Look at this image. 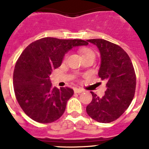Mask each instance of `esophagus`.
Returning a JSON list of instances; mask_svg holds the SVG:
<instances>
[{"label": "esophagus", "instance_id": "esophagus-1", "mask_svg": "<svg viewBox=\"0 0 149 149\" xmlns=\"http://www.w3.org/2000/svg\"><path fill=\"white\" fill-rule=\"evenodd\" d=\"M74 93H81L83 92V90L81 89H78V88H74Z\"/></svg>", "mask_w": 149, "mask_h": 149}]
</instances>
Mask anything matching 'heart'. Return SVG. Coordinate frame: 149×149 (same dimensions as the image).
<instances>
[{
	"instance_id": "heart-1",
	"label": "heart",
	"mask_w": 149,
	"mask_h": 149,
	"mask_svg": "<svg viewBox=\"0 0 149 149\" xmlns=\"http://www.w3.org/2000/svg\"><path fill=\"white\" fill-rule=\"evenodd\" d=\"M82 52V56H95V54L94 51L93 50L89 49V48H85V49H83L81 51ZM67 58V56H65V59Z\"/></svg>"
}]
</instances>
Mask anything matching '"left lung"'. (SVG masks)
<instances>
[{
	"label": "left lung",
	"instance_id": "8db88e82",
	"mask_svg": "<svg viewBox=\"0 0 149 149\" xmlns=\"http://www.w3.org/2000/svg\"><path fill=\"white\" fill-rule=\"evenodd\" d=\"M86 41L99 50L98 76L107 88L102 98L91 92L93 100L86 106V113L97 122L109 123L120 117L131 104L136 89L135 71L131 59L120 46L102 39Z\"/></svg>",
	"mask_w": 149,
	"mask_h": 149
}]
</instances>
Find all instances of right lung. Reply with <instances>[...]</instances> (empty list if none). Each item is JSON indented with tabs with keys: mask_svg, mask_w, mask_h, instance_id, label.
<instances>
[{
	"mask_svg": "<svg viewBox=\"0 0 149 149\" xmlns=\"http://www.w3.org/2000/svg\"><path fill=\"white\" fill-rule=\"evenodd\" d=\"M82 39L45 37L30 43L20 55L13 72L16 99L30 119L51 123L62 116L74 90L52 87L50 75L61 65L64 56L77 46L87 45Z\"/></svg>",
	"mask_w": 149,
	"mask_h": 149,
	"instance_id": "right-lung-1",
	"label": "right lung"
}]
</instances>
